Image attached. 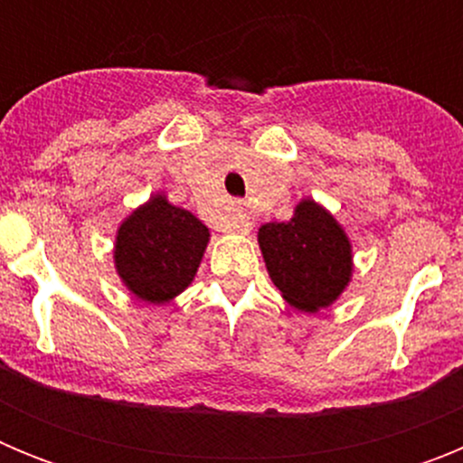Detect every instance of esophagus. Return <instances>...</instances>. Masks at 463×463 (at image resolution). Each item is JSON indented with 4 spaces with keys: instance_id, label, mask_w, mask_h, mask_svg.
I'll return each instance as SVG.
<instances>
[{
    "instance_id": "34e87169",
    "label": "esophagus",
    "mask_w": 463,
    "mask_h": 463,
    "mask_svg": "<svg viewBox=\"0 0 463 463\" xmlns=\"http://www.w3.org/2000/svg\"><path fill=\"white\" fill-rule=\"evenodd\" d=\"M229 224H232V229H234V232H239V234L250 232V227H252L250 215H248V211H245L243 206H236L234 211H232V215H229Z\"/></svg>"
}]
</instances>
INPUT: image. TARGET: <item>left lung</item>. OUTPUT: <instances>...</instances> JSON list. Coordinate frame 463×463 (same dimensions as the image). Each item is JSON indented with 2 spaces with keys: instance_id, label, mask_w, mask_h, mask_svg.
<instances>
[{
  "instance_id": "left-lung-1",
  "label": "left lung",
  "mask_w": 463,
  "mask_h": 463,
  "mask_svg": "<svg viewBox=\"0 0 463 463\" xmlns=\"http://www.w3.org/2000/svg\"><path fill=\"white\" fill-rule=\"evenodd\" d=\"M257 243L273 285L301 313L336 304L353 280L350 236L334 213L310 196L294 206L288 222L261 224Z\"/></svg>"
}]
</instances>
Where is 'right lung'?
Segmentation results:
<instances>
[{
    "instance_id": "right-lung-1",
    "label": "right lung",
    "mask_w": 463,
    "mask_h": 463,
    "mask_svg": "<svg viewBox=\"0 0 463 463\" xmlns=\"http://www.w3.org/2000/svg\"><path fill=\"white\" fill-rule=\"evenodd\" d=\"M208 241L211 232L202 220L155 192L118 224L113 264L127 292L162 306L190 288Z\"/></svg>"
}]
</instances>
